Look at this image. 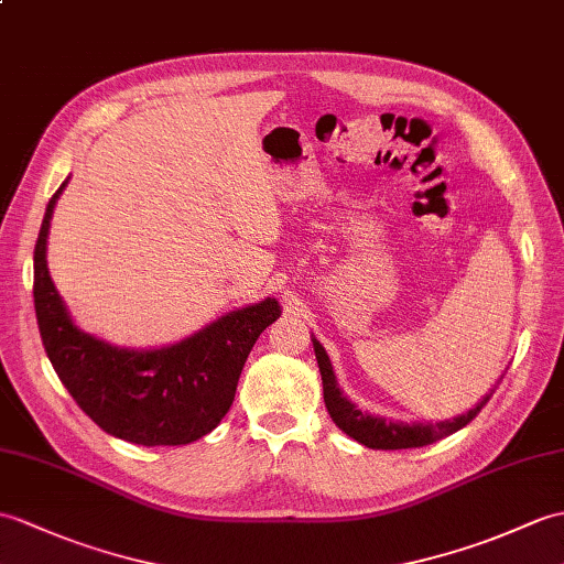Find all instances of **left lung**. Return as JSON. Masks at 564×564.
Wrapping results in <instances>:
<instances>
[{
    "instance_id": "8db88e82",
    "label": "left lung",
    "mask_w": 564,
    "mask_h": 564,
    "mask_svg": "<svg viewBox=\"0 0 564 564\" xmlns=\"http://www.w3.org/2000/svg\"><path fill=\"white\" fill-rule=\"evenodd\" d=\"M314 356H317V365L322 372V387H324V403L326 411H329L332 421L341 427L348 437L365 444L370 449H413V447H425V444L437 442L442 437L452 435V432L466 427L474 417L480 413L482 405L490 401L495 389H490L486 397H482L474 409L449 417V421L440 423H401V421H387V417L362 413L356 403L344 397L341 387L336 382V375L332 368V360L326 356L324 346L312 338ZM502 379V377H500ZM497 379V384H500Z\"/></svg>"
}]
</instances>
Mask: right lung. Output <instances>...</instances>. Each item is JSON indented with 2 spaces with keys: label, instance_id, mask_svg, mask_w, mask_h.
<instances>
[{
  "label": "right lung",
  "instance_id": "1",
  "mask_svg": "<svg viewBox=\"0 0 564 564\" xmlns=\"http://www.w3.org/2000/svg\"><path fill=\"white\" fill-rule=\"evenodd\" d=\"M69 177L52 194L33 254V300L47 358L90 421L143 447L208 435L228 413L259 334L281 317L276 297L232 310L177 344L120 348L74 324L47 269V232Z\"/></svg>",
  "mask_w": 564,
  "mask_h": 564
}]
</instances>
